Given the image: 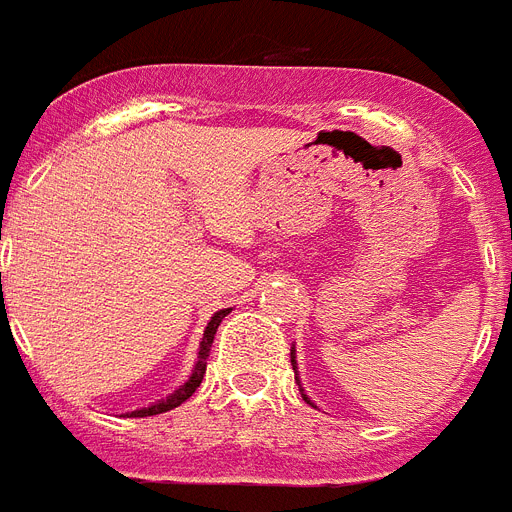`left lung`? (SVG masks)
Instances as JSON below:
<instances>
[{
  "label": "left lung",
  "mask_w": 512,
  "mask_h": 512,
  "mask_svg": "<svg viewBox=\"0 0 512 512\" xmlns=\"http://www.w3.org/2000/svg\"><path fill=\"white\" fill-rule=\"evenodd\" d=\"M292 365H294V352H292ZM294 368H297V365H294ZM302 397H305V394H302ZM305 402H310V400L305 397Z\"/></svg>",
  "instance_id": "obj_1"
}]
</instances>
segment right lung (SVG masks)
Wrapping results in <instances>:
<instances>
[{
	"label": "right lung",
	"instance_id": "add662e5",
	"mask_svg": "<svg viewBox=\"0 0 512 512\" xmlns=\"http://www.w3.org/2000/svg\"><path fill=\"white\" fill-rule=\"evenodd\" d=\"M231 313V307L228 310H220V313L213 315V321L207 323L205 328V336H202V344H199V360H197V368H194V373L189 376V381H186L181 389H178L173 397H168L165 402H157V405L152 407H144V410H134V413L128 415H136V418H147V415H157V413H165V410H173V407H178L181 402H186L191 397V394L197 392V386L202 384V378H205V371H207V355H210V347H213V339H215V331H218L220 321L226 318V315Z\"/></svg>",
	"mask_w": 512,
	"mask_h": 512
}]
</instances>
